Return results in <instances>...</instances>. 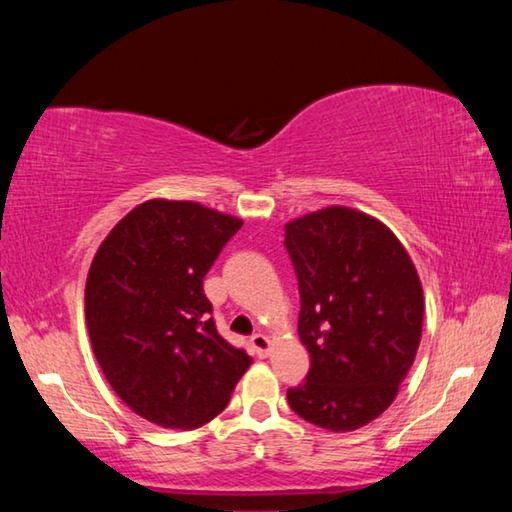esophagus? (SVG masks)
<instances>
[{
  "label": "esophagus",
  "instance_id": "esophagus-1",
  "mask_svg": "<svg viewBox=\"0 0 512 512\" xmlns=\"http://www.w3.org/2000/svg\"><path fill=\"white\" fill-rule=\"evenodd\" d=\"M250 343H253V348H255V352H257V357H268V354H271V339H268L266 334H255L253 339H250Z\"/></svg>",
  "mask_w": 512,
  "mask_h": 512
}]
</instances>
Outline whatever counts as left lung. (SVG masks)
Masks as SVG:
<instances>
[{"label": "left lung", "instance_id": "left-lung-1", "mask_svg": "<svg viewBox=\"0 0 512 512\" xmlns=\"http://www.w3.org/2000/svg\"><path fill=\"white\" fill-rule=\"evenodd\" d=\"M300 287L298 334L311 366L287 400L320 429L354 431L393 404L418 352L420 275L391 228L329 205L287 225Z\"/></svg>", "mask_w": 512, "mask_h": 512}]
</instances>
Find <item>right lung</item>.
Returning <instances> with one entry per match:
<instances>
[{"mask_svg": "<svg viewBox=\"0 0 512 512\" xmlns=\"http://www.w3.org/2000/svg\"><path fill=\"white\" fill-rule=\"evenodd\" d=\"M241 219L151 198L101 246L85 282V323L121 402L167 429H196L230 402L253 359L216 332L203 277Z\"/></svg>", "mask_w": 512, "mask_h": 512, "instance_id": "1", "label": "right lung"}]
</instances>
